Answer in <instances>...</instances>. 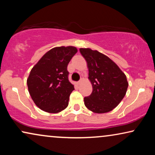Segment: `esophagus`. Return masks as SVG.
<instances>
[{
  "label": "esophagus",
  "instance_id": "esophagus-1",
  "mask_svg": "<svg viewBox=\"0 0 155 155\" xmlns=\"http://www.w3.org/2000/svg\"><path fill=\"white\" fill-rule=\"evenodd\" d=\"M81 82H82V80H80V81H78V82H77V83H78V84H80V83H81Z\"/></svg>",
  "mask_w": 155,
  "mask_h": 155
}]
</instances>
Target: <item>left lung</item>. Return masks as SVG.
Wrapping results in <instances>:
<instances>
[{
    "instance_id": "left-lung-1",
    "label": "left lung",
    "mask_w": 155,
    "mask_h": 155,
    "mask_svg": "<svg viewBox=\"0 0 155 155\" xmlns=\"http://www.w3.org/2000/svg\"><path fill=\"white\" fill-rule=\"evenodd\" d=\"M87 63L92 92L84 98L85 107L94 113L113 110L126 95L128 82L119 67L104 54L90 48H80Z\"/></svg>"
}]
</instances>
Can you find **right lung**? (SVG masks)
Returning <instances> with one entry per match:
<instances>
[{"instance_id":"add662e5","label":"right lung","mask_w":155,"mask_h":155,"mask_svg":"<svg viewBox=\"0 0 155 155\" xmlns=\"http://www.w3.org/2000/svg\"><path fill=\"white\" fill-rule=\"evenodd\" d=\"M78 52L74 46L55 47L46 52L31 70L27 80L35 104L48 113H59L68 105L75 90L68 80V65Z\"/></svg>"}]
</instances>
